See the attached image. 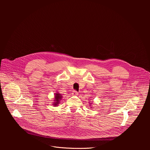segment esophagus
<instances>
[{
    "label": "esophagus",
    "instance_id": "1",
    "mask_svg": "<svg viewBox=\"0 0 150 150\" xmlns=\"http://www.w3.org/2000/svg\"><path fill=\"white\" fill-rule=\"evenodd\" d=\"M72 96H76V95L78 94V93L76 91H73L72 93Z\"/></svg>",
    "mask_w": 150,
    "mask_h": 150
}]
</instances>
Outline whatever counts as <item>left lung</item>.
<instances>
[{"mask_svg": "<svg viewBox=\"0 0 150 150\" xmlns=\"http://www.w3.org/2000/svg\"><path fill=\"white\" fill-rule=\"evenodd\" d=\"M90 108H91V107H90Z\"/></svg>", "mask_w": 150, "mask_h": 150, "instance_id": "obj_1", "label": "left lung"}]
</instances>
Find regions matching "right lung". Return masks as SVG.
<instances>
[{"instance_id": "obj_1", "label": "right lung", "mask_w": 150, "mask_h": 150, "mask_svg": "<svg viewBox=\"0 0 150 150\" xmlns=\"http://www.w3.org/2000/svg\"><path fill=\"white\" fill-rule=\"evenodd\" d=\"M54 100H53V105H54V107H56L57 105H58V104L60 103V101L61 100V99L62 98V94H59L58 92H56V93H54Z\"/></svg>"}]
</instances>
